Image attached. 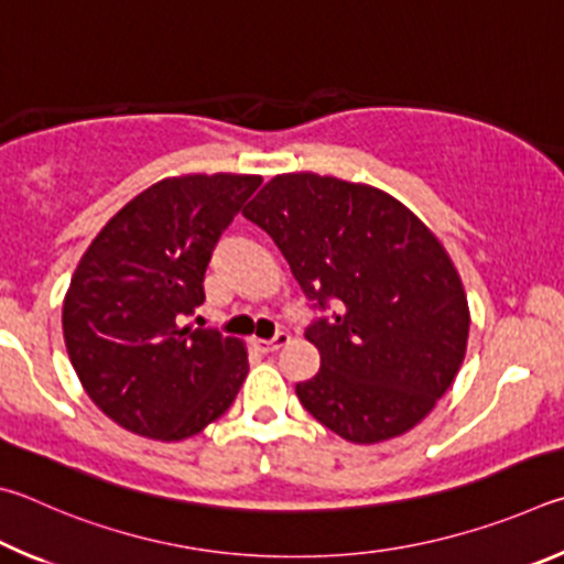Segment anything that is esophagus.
I'll return each instance as SVG.
<instances>
[{"label": "esophagus", "instance_id": "34e87169", "mask_svg": "<svg viewBox=\"0 0 564 564\" xmlns=\"http://www.w3.org/2000/svg\"><path fill=\"white\" fill-rule=\"evenodd\" d=\"M288 341H290L288 332H276L272 339H254V347L264 354H270V351H276L280 347H284Z\"/></svg>", "mask_w": 564, "mask_h": 564}]
</instances>
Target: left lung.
Here are the masks:
<instances>
[{
	"label": "left lung",
	"mask_w": 564,
	"mask_h": 564,
	"mask_svg": "<svg viewBox=\"0 0 564 564\" xmlns=\"http://www.w3.org/2000/svg\"><path fill=\"white\" fill-rule=\"evenodd\" d=\"M242 215L272 237L294 280L332 319L307 337L322 367L297 397L351 443L411 431L466 357L470 312L446 247L397 197L317 173L274 175Z\"/></svg>",
	"instance_id": "8db88e82"
}]
</instances>
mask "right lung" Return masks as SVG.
I'll use <instances>...</instances> for the list:
<instances>
[{
    "label": "right lung",
    "mask_w": 564,
    "mask_h": 564,
    "mask_svg": "<svg viewBox=\"0 0 564 564\" xmlns=\"http://www.w3.org/2000/svg\"><path fill=\"white\" fill-rule=\"evenodd\" d=\"M260 175L163 177L88 245L64 297V341L84 391L108 419L183 441L230 409L247 377L240 339L177 327L205 300L213 247Z\"/></svg>",
    "instance_id": "add662e5"
}]
</instances>
